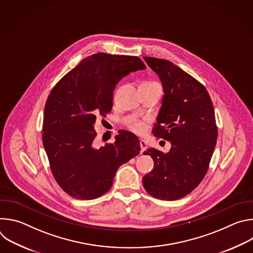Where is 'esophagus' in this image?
Listing matches in <instances>:
<instances>
[{
  "mask_svg": "<svg viewBox=\"0 0 253 253\" xmlns=\"http://www.w3.org/2000/svg\"><path fill=\"white\" fill-rule=\"evenodd\" d=\"M139 143H140V148H141L140 153L142 154L144 151L146 150V148H147V144H146V142L144 141V140H140V141H139Z\"/></svg>",
  "mask_w": 253,
  "mask_h": 253,
  "instance_id": "obj_1",
  "label": "esophagus"
}]
</instances>
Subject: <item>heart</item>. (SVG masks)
Instances as JSON below:
<instances>
[{"instance_id": "heart-1", "label": "heart", "mask_w": 253, "mask_h": 253, "mask_svg": "<svg viewBox=\"0 0 253 253\" xmlns=\"http://www.w3.org/2000/svg\"><path fill=\"white\" fill-rule=\"evenodd\" d=\"M127 126L130 130H132L136 134H142L146 130L145 123L142 121H139V120H132L127 123Z\"/></svg>"}]
</instances>
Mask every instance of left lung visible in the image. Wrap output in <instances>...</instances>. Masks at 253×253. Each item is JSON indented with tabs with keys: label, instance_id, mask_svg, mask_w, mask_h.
<instances>
[{
	"label": "left lung",
	"instance_id": "1",
	"mask_svg": "<svg viewBox=\"0 0 253 253\" xmlns=\"http://www.w3.org/2000/svg\"><path fill=\"white\" fill-rule=\"evenodd\" d=\"M159 76L164 96L153 134L171 143L168 153L149 148L154 168L143 177L145 190L161 200H177L193 191L204 178L218 130L205 87L172 62L144 57Z\"/></svg>",
	"mask_w": 253,
	"mask_h": 253
}]
</instances>
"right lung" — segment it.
Instances as JSON below:
<instances>
[{
	"label": "right lung",
	"instance_id": "add662e5",
	"mask_svg": "<svg viewBox=\"0 0 253 253\" xmlns=\"http://www.w3.org/2000/svg\"><path fill=\"white\" fill-rule=\"evenodd\" d=\"M145 68L138 57L97 53L52 89L44 110L43 145L55 180L70 196L91 200L105 194L118 168L139 154L138 138L125 130L114 143L95 148L94 124L97 115L112 110L116 84Z\"/></svg>",
	"mask_w": 253,
	"mask_h": 253
}]
</instances>
